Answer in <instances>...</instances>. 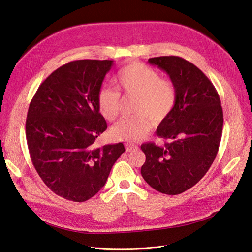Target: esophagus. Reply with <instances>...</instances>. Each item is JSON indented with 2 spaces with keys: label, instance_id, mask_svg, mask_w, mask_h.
I'll return each instance as SVG.
<instances>
[{
  "label": "esophagus",
  "instance_id": "obj_1",
  "mask_svg": "<svg viewBox=\"0 0 252 252\" xmlns=\"http://www.w3.org/2000/svg\"><path fill=\"white\" fill-rule=\"evenodd\" d=\"M125 149L127 152H132L133 150L137 149V147L134 145H125Z\"/></svg>",
  "mask_w": 252,
  "mask_h": 252
}]
</instances>
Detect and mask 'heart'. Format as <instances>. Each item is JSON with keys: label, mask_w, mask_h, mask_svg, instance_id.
I'll list each match as a JSON object with an SVG mask.
<instances>
[{"label": "heart", "mask_w": 252, "mask_h": 252, "mask_svg": "<svg viewBox=\"0 0 252 252\" xmlns=\"http://www.w3.org/2000/svg\"><path fill=\"white\" fill-rule=\"evenodd\" d=\"M115 85L123 96L135 97L134 117L121 120L111 129L116 140L136 143L144 138L154 123L166 119L176 104V89L167 79H160V75L154 68L134 63L121 70L115 78ZM97 104L101 115L114 121L120 112L121 100L115 91L103 88L97 96Z\"/></svg>", "instance_id": "heart-1"}]
</instances>
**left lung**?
Here are the masks:
<instances>
[{"label":"left lung","instance_id":"1","mask_svg":"<svg viewBox=\"0 0 252 252\" xmlns=\"http://www.w3.org/2000/svg\"><path fill=\"white\" fill-rule=\"evenodd\" d=\"M166 72L176 89V104L156 130L169 140L163 146L146 143L141 173L154 189L178 195L194 187L214 162L222 136L223 111L215 86L199 68L178 56L150 58Z\"/></svg>","mask_w":252,"mask_h":252}]
</instances>
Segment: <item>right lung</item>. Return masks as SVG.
<instances>
[{
	"mask_svg": "<svg viewBox=\"0 0 252 252\" xmlns=\"http://www.w3.org/2000/svg\"><path fill=\"white\" fill-rule=\"evenodd\" d=\"M114 60H75L43 81L30 103L26 137L34 168L66 200L83 202L105 186L123 143L96 146L107 128L97 96Z\"/></svg>",
	"mask_w": 252,
	"mask_h": 252,
	"instance_id": "add662e5",
	"label": "right lung"
}]
</instances>
